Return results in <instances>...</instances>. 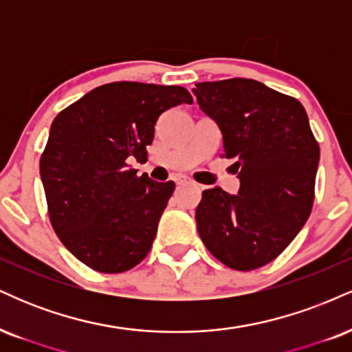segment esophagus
Segmentation results:
<instances>
[{"instance_id":"34e87169","label":"esophagus","mask_w":352,"mask_h":352,"mask_svg":"<svg viewBox=\"0 0 352 352\" xmlns=\"http://www.w3.org/2000/svg\"><path fill=\"white\" fill-rule=\"evenodd\" d=\"M177 185H187V184H192V180L187 179V177H179V179L175 180Z\"/></svg>"}]
</instances>
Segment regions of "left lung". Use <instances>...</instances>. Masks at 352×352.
I'll return each mask as SVG.
<instances>
[{
  "label": "left lung",
  "mask_w": 352,
  "mask_h": 352,
  "mask_svg": "<svg viewBox=\"0 0 352 352\" xmlns=\"http://www.w3.org/2000/svg\"><path fill=\"white\" fill-rule=\"evenodd\" d=\"M193 94L223 134L221 157L235 159L238 195L205 190L197 228L208 252L238 272L280 256L308 220L319 145L298 99L253 79L195 84Z\"/></svg>",
  "instance_id": "1"
}]
</instances>
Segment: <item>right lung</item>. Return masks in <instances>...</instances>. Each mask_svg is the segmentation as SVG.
Masks as SVG:
<instances>
[{
	"mask_svg": "<svg viewBox=\"0 0 352 352\" xmlns=\"http://www.w3.org/2000/svg\"><path fill=\"white\" fill-rule=\"evenodd\" d=\"M180 86L119 82L92 89L52 120L39 160L47 213L69 252L100 273L134 268L151 252L172 180L137 175L162 112L192 104Z\"/></svg>",
	"mask_w": 352,
	"mask_h": 352,
	"instance_id": "add662e5",
	"label": "right lung"
}]
</instances>
